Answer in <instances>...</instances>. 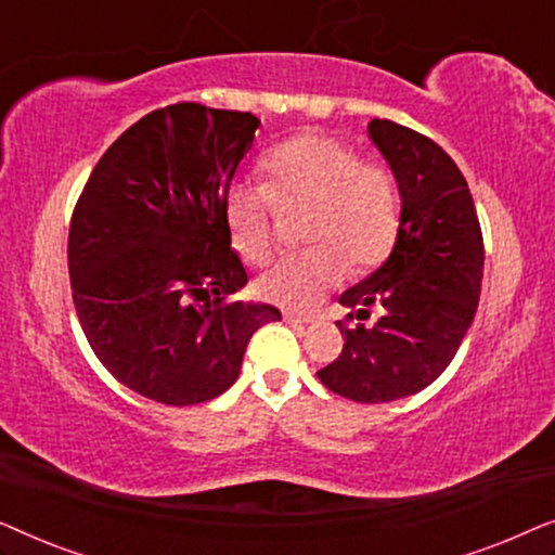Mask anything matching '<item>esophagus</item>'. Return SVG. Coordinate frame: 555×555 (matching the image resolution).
I'll return each instance as SVG.
<instances>
[{"instance_id": "1", "label": "esophagus", "mask_w": 555, "mask_h": 555, "mask_svg": "<svg viewBox=\"0 0 555 555\" xmlns=\"http://www.w3.org/2000/svg\"><path fill=\"white\" fill-rule=\"evenodd\" d=\"M283 318H285V323L295 325V328H298V325L302 328V325H308V323H310V318H306V315H298V313H291V310H285Z\"/></svg>"}]
</instances>
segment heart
I'll return each mask as SVG.
<instances>
[{"label": "heart", "mask_w": 555, "mask_h": 555, "mask_svg": "<svg viewBox=\"0 0 555 555\" xmlns=\"http://www.w3.org/2000/svg\"><path fill=\"white\" fill-rule=\"evenodd\" d=\"M264 186L240 184L227 194L224 217L232 245L247 262L272 253V202L310 207L306 253L285 255L257 280L262 298L310 310L348 272L382 264L399 234V192L393 173L331 133L308 131L262 158Z\"/></svg>", "instance_id": "obj_1"}]
</instances>
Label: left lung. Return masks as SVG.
Instances as JSON below:
<instances>
[{"instance_id": "8db88e82", "label": "left lung", "mask_w": 555, "mask_h": 555, "mask_svg": "<svg viewBox=\"0 0 555 555\" xmlns=\"http://www.w3.org/2000/svg\"><path fill=\"white\" fill-rule=\"evenodd\" d=\"M366 133L397 179L399 234L382 268L338 298L356 318L374 306L382 318L371 328L338 323L344 351L318 378L359 404H384L450 366L480 302L485 247L467 181L435 141L386 118Z\"/></svg>"}]
</instances>
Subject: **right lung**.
Instances as JSON below:
<instances>
[{
    "label": "right lung",
    "mask_w": 555,
    "mask_h": 555,
    "mask_svg": "<svg viewBox=\"0 0 555 555\" xmlns=\"http://www.w3.org/2000/svg\"><path fill=\"white\" fill-rule=\"evenodd\" d=\"M260 118L199 103L151 111L95 164L67 268L82 333L120 384L169 406L237 382L253 333L280 321L247 285L224 202Z\"/></svg>",
    "instance_id": "right-lung-1"
}]
</instances>
